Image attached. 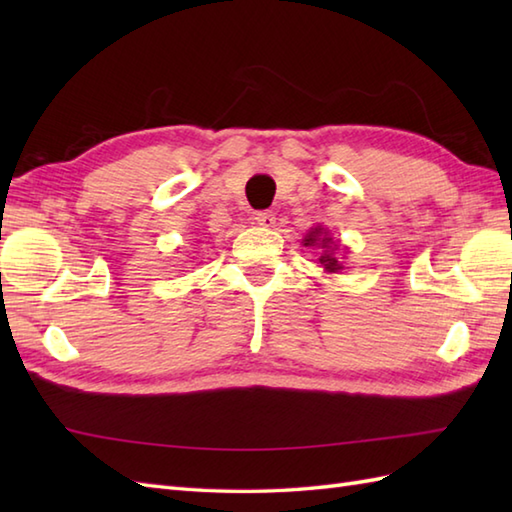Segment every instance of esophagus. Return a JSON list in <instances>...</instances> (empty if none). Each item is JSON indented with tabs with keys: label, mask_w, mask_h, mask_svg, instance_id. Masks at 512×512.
<instances>
[{
	"label": "esophagus",
	"mask_w": 512,
	"mask_h": 512,
	"mask_svg": "<svg viewBox=\"0 0 512 512\" xmlns=\"http://www.w3.org/2000/svg\"><path fill=\"white\" fill-rule=\"evenodd\" d=\"M255 220H257L259 226L270 228V226L275 224V213H273V211H257V213H255Z\"/></svg>",
	"instance_id": "1"
}]
</instances>
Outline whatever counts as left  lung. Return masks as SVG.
Here are the masks:
<instances>
[{"label": "left lung", "mask_w": 512, "mask_h": 512, "mask_svg": "<svg viewBox=\"0 0 512 512\" xmlns=\"http://www.w3.org/2000/svg\"><path fill=\"white\" fill-rule=\"evenodd\" d=\"M332 245L336 248V244L332 242L330 233L325 231L323 226L310 228L308 235L303 237V246H319V248L323 250L321 257H319V262H321V266L325 268V273H341V270H343L341 257L334 255V249L331 248Z\"/></svg>", "instance_id": "1"}]
</instances>
